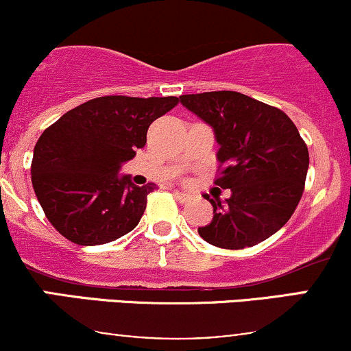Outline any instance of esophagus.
Masks as SVG:
<instances>
[{
    "label": "esophagus",
    "instance_id": "obj_1",
    "mask_svg": "<svg viewBox=\"0 0 351 351\" xmlns=\"http://www.w3.org/2000/svg\"><path fill=\"white\" fill-rule=\"evenodd\" d=\"M173 195H175V198L180 201V203H186V201L191 198V196L188 195V193H184V191H178V189H176V191H173Z\"/></svg>",
    "mask_w": 351,
    "mask_h": 351
}]
</instances>
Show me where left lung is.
Returning <instances> with one entry per match:
<instances>
[{
    "instance_id": "1",
    "label": "left lung",
    "mask_w": 351,
    "mask_h": 351,
    "mask_svg": "<svg viewBox=\"0 0 351 351\" xmlns=\"http://www.w3.org/2000/svg\"><path fill=\"white\" fill-rule=\"evenodd\" d=\"M181 104L215 130L219 176L231 196L213 204L199 236L223 249H244L271 237L291 219L308 170L307 145L280 108L232 90L181 95Z\"/></svg>"
}]
</instances>
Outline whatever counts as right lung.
<instances>
[{"label": "right lung", "mask_w": 351, "mask_h": 351, "mask_svg": "<svg viewBox=\"0 0 351 351\" xmlns=\"http://www.w3.org/2000/svg\"><path fill=\"white\" fill-rule=\"evenodd\" d=\"M178 97L92 99L47 127L34 147L31 181L49 223L66 239L99 245L130 232L155 184L136 186L120 167L147 143L153 120Z\"/></svg>", "instance_id": "add662e5"}]
</instances>
